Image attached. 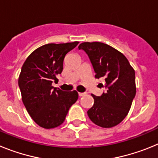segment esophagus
I'll list each match as a JSON object with an SVG mask.
<instances>
[{
    "label": "esophagus",
    "instance_id": "1",
    "mask_svg": "<svg viewBox=\"0 0 158 158\" xmlns=\"http://www.w3.org/2000/svg\"><path fill=\"white\" fill-rule=\"evenodd\" d=\"M85 94V93H78V95H79V96H84Z\"/></svg>",
    "mask_w": 158,
    "mask_h": 158
}]
</instances>
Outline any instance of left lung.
I'll return each instance as SVG.
<instances>
[{"label":"left lung","instance_id":"left-lung-1","mask_svg":"<svg viewBox=\"0 0 158 158\" xmlns=\"http://www.w3.org/2000/svg\"><path fill=\"white\" fill-rule=\"evenodd\" d=\"M79 50L88 54L96 78L107 90L101 96L92 94L94 104L87 111L96 125L110 128L120 123L127 115L135 94V73L127 58L111 46L100 42L82 43Z\"/></svg>","mask_w":158,"mask_h":158}]
</instances>
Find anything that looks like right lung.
Returning <instances> with one entry per match:
<instances>
[{
    "label": "right lung",
    "instance_id": "right-lung-1",
    "mask_svg": "<svg viewBox=\"0 0 158 158\" xmlns=\"http://www.w3.org/2000/svg\"><path fill=\"white\" fill-rule=\"evenodd\" d=\"M78 42L49 43L27 57L22 66L18 84L22 100L32 119L41 127L51 129L65 121L71 106L78 99L77 92L62 91L52 86L63 69V61Z\"/></svg>",
    "mask_w": 158,
    "mask_h": 158
}]
</instances>
